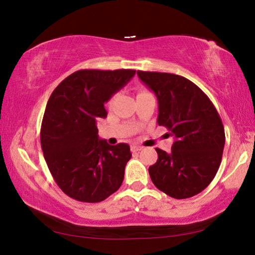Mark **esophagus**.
I'll return each mask as SVG.
<instances>
[{
  "label": "esophagus",
  "instance_id": "esophagus-1",
  "mask_svg": "<svg viewBox=\"0 0 255 255\" xmlns=\"http://www.w3.org/2000/svg\"><path fill=\"white\" fill-rule=\"evenodd\" d=\"M143 149V147L141 146H138V145H132L131 146V150L132 152H139V150Z\"/></svg>",
  "mask_w": 255,
  "mask_h": 255
}]
</instances>
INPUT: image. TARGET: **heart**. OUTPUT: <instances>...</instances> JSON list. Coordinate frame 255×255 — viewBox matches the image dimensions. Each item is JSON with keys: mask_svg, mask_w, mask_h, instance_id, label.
I'll use <instances>...</instances> for the list:
<instances>
[{"mask_svg": "<svg viewBox=\"0 0 255 255\" xmlns=\"http://www.w3.org/2000/svg\"><path fill=\"white\" fill-rule=\"evenodd\" d=\"M146 93H149V92L146 91V90H138L137 97L143 96V94H146ZM112 102H114V98H110L109 101H108V103H107V106H108V107H111V106H112Z\"/></svg>", "mask_w": 255, "mask_h": 255, "instance_id": "obj_1", "label": "heart"}]
</instances>
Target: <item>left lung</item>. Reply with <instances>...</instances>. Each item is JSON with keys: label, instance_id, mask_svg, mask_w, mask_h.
<instances>
[{"label": "left lung", "instance_id": "left-lung-1", "mask_svg": "<svg viewBox=\"0 0 255 255\" xmlns=\"http://www.w3.org/2000/svg\"><path fill=\"white\" fill-rule=\"evenodd\" d=\"M157 98V124L174 137L172 150L156 148L148 172L158 190L175 199L198 195L208 187L222 162L225 130L213 102L183 76L137 71Z\"/></svg>", "mask_w": 255, "mask_h": 255}]
</instances>
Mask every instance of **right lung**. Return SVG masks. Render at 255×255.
I'll list each match as a JSON object with an SVG mask.
<instances>
[{"mask_svg":"<svg viewBox=\"0 0 255 255\" xmlns=\"http://www.w3.org/2000/svg\"><path fill=\"white\" fill-rule=\"evenodd\" d=\"M135 70H81L62 81L46 106L40 141L58 187L82 202H100L120 188L131 157L128 144L109 145L98 135L105 103Z\"/></svg>","mask_w":255,"mask_h":255,"instance_id":"add662e5","label":"right lung"}]
</instances>
